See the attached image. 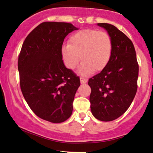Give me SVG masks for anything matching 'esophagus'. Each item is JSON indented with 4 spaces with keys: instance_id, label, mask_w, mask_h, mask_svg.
I'll return each mask as SVG.
<instances>
[{
    "instance_id": "esophagus-1",
    "label": "esophagus",
    "mask_w": 153,
    "mask_h": 153,
    "mask_svg": "<svg viewBox=\"0 0 153 153\" xmlns=\"http://www.w3.org/2000/svg\"><path fill=\"white\" fill-rule=\"evenodd\" d=\"M87 82H88V80L86 79L83 78V77H80V82H81V84H86V83Z\"/></svg>"
}]
</instances>
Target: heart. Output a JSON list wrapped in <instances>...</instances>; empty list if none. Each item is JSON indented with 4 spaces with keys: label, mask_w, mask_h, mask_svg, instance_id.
<instances>
[{
    "label": "heart",
    "mask_w": 153,
    "mask_h": 153,
    "mask_svg": "<svg viewBox=\"0 0 153 153\" xmlns=\"http://www.w3.org/2000/svg\"><path fill=\"white\" fill-rule=\"evenodd\" d=\"M112 51V39L107 32L84 29L69 36L67 45L62 46L61 56L69 69H74L81 59L78 74L86 76L94 71H103L110 61Z\"/></svg>",
    "instance_id": "1"
}]
</instances>
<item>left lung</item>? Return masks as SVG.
<instances>
[{"mask_svg":"<svg viewBox=\"0 0 153 153\" xmlns=\"http://www.w3.org/2000/svg\"><path fill=\"white\" fill-rule=\"evenodd\" d=\"M111 35L112 55L107 67L89 79L91 111L101 121H111L127 111L137 91L138 64L133 42L113 25L98 23Z\"/></svg>","mask_w":153,"mask_h":153,"instance_id":"8db88e82","label":"left lung"}]
</instances>
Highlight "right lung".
Returning a JSON list of instances; mask_svg holds the SVG:
<instances>
[{"instance_id": "add662e5", "label": "right lung", "mask_w": 153, "mask_h": 153, "mask_svg": "<svg viewBox=\"0 0 153 153\" xmlns=\"http://www.w3.org/2000/svg\"><path fill=\"white\" fill-rule=\"evenodd\" d=\"M79 28L67 22H45L25 39L18 58L22 93L35 114L59 123L71 116L79 77L64 65L61 50L69 33Z\"/></svg>"}]
</instances>
